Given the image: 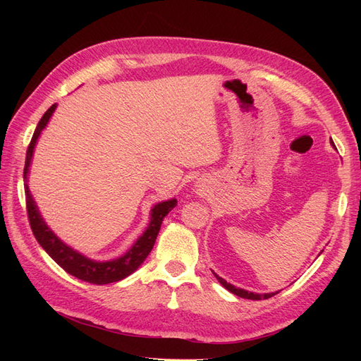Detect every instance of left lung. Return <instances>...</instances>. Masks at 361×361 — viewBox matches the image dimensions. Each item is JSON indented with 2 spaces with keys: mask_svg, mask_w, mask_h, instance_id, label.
<instances>
[{
  "mask_svg": "<svg viewBox=\"0 0 361 361\" xmlns=\"http://www.w3.org/2000/svg\"><path fill=\"white\" fill-rule=\"evenodd\" d=\"M333 143V141H331ZM215 277H216V280L221 283V285L227 289V290H231L232 293H235V295H238V297H241V298H247V300H268V298H271V297H274L276 293H279V292H272V293H262V295H259V293H253V292H248V290H244V289H239V288H235V286H232L231 283H227L226 280H223L221 277H218L216 274H215Z\"/></svg>",
  "mask_w": 361,
  "mask_h": 361,
  "instance_id": "obj_1",
  "label": "left lung"
}]
</instances>
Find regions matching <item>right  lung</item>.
Segmentation results:
<instances>
[{
    "label": "right lung",
    "instance_id": "1",
    "mask_svg": "<svg viewBox=\"0 0 361 361\" xmlns=\"http://www.w3.org/2000/svg\"><path fill=\"white\" fill-rule=\"evenodd\" d=\"M56 110V105L48 108V111L43 114L40 122L37 123V128L32 134V138L27 149V157H25V169H24V176H27L30 161L32 157V150H35L36 141L42 133V129L47 126L51 114ZM25 203H27V214H28V221L31 226V231L37 243L42 245V248L47 251V253L57 262V264L69 272L71 276L80 279L82 281L92 283V285H106V283H114L118 280H123L143 264L145 259L149 256L150 250L154 248L155 239L158 236V232L161 228V223L174 206L178 204V200L173 199L169 202L158 203L154 209H152V220L147 227V231L143 233L138 241L134 244L128 253L122 257L110 262H94L76 253L68 245H64L60 239L54 235L47 224L43 223L42 216L39 215V211L36 207L35 200L31 199V194L28 190V185L25 182Z\"/></svg>",
    "mask_w": 361,
    "mask_h": 361
}]
</instances>
